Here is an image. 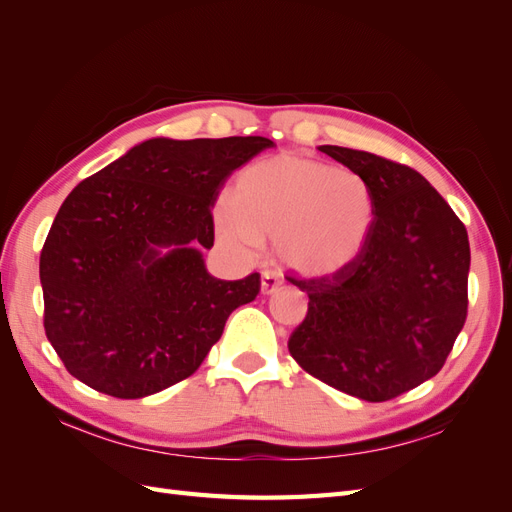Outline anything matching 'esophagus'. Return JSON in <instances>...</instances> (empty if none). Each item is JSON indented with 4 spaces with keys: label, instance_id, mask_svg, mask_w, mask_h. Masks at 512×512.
I'll return each instance as SVG.
<instances>
[{
    "label": "esophagus",
    "instance_id": "obj_1",
    "mask_svg": "<svg viewBox=\"0 0 512 512\" xmlns=\"http://www.w3.org/2000/svg\"><path fill=\"white\" fill-rule=\"evenodd\" d=\"M280 286H282V277L277 275L275 271L262 273V280H260V292L262 294H273Z\"/></svg>",
    "mask_w": 512,
    "mask_h": 512
}]
</instances>
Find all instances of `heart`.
<instances>
[{
    "label": "heart",
    "instance_id": "heart-1",
    "mask_svg": "<svg viewBox=\"0 0 512 512\" xmlns=\"http://www.w3.org/2000/svg\"><path fill=\"white\" fill-rule=\"evenodd\" d=\"M376 198L369 183L312 158L282 153L247 166L232 205L213 211L218 237L235 250L275 241L282 262L307 277L352 267L369 243Z\"/></svg>",
    "mask_w": 512,
    "mask_h": 512
}]
</instances>
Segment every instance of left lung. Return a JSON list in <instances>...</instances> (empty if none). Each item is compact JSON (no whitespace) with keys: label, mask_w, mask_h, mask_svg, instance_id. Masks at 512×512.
<instances>
[{"label":"left lung","mask_w":512,"mask_h":512,"mask_svg":"<svg viewBox=\"0 0 512 512\" xmlns=\"http://www.w3.org/2000/svg\"><path fill=\"white\" fill-rule=\"evenodd\" d=\"M318 149L369 183L376 220L365 252L346 271L288 277L309 297L288 350L333 389L389 401L436 376L463 329L468 230L414 168L359 149Z\"/></svg>","instance_id":"1"}]
</instances>
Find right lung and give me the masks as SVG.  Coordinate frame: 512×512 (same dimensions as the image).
<instances>
[{
    "label": "right lung",
    "instance_id": "add662e5",
    "mask_svg": "<svg viewBox=\"0 0 512 512\" xmlns=\"http://www.w3.org/2000/svg\"><path fill=\"white\" fill-rule=\"evenodd\" d=\"M265 136L151 138L87 177L59 207L40 254L44 331L70 374L138 399L200 367L260 275L207 273L211 207ZM168 249V253H162Z\"/></svg>",
    "mask_w": 512,
    "mask_h": 512
}]
</instances>
